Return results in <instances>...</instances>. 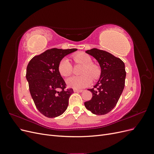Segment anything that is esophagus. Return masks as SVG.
Segmentation results:
<instances>
[{
  "mask_svg": "<svg viewBox=\"0 0 154 154\" xmlns=\"http://www.w3.org/2000/svg\"><path fill=\"white\" fill-rule=\"evenodd\" d=\"M74 92H83V90L75 89V88H74Z\"/></svg>",
  "mask_w": 154,
  "mask_h": 154,
  "instance_id": "obj_1",
  "label": "esophagus"
}]
</instances>
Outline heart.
Segmentation results:
<instances>
[{"label": "heart", "mask_w": 154, "mask_h": 154, "mask_svg": "<svg viewBox=\"0 0 154 154\" xmlns=\"http://www.w3.org/2000/svg\"><path fill=\"white\" fill-rule=\"evenodd\" d=\"M74 62L83 65L82 76H74L67 79V84L69 87L80 89L89 85L92 79H97L100 75V69L96 64L92 63V58L85 53H78L72 56ZM58 69L60 75L67 77L72 72V66L69 59L64 58L60 60Z\"/></svg>", "instance_id": "1"}]
</instances>
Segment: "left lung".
I'll return each mask as SVG.
<instances>
[{
  "mask_svg": "<svg viewBox=\"0 0 154 154\" xmlns=\"http://www.w3.org/2000/svg\"><path fill=\"white\" fill-rule=\"evenodd\" d=\"M98 62L101 75L94 88L91 100L85 102L86 109L96 115L109 113L117 104L125 87L126 71L122 60L103 50L93 48L85 51Z\"/></svg>",
  "mask_w": 154,
  "mask_h": 154,
  "instance_id": "obj_1",
  "label": "left lung"
}]
</instances>
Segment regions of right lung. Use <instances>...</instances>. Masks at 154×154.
Here are the masks:
<instances>
[{"mask_svg": "<svg viewBox=\"0 0 154 154\" xmlns=\"http://www.w3.org/2000/svg\"><path fill=\"white\" fill-rule=\"evenodd\" d=\"M77 49L53 48L32 58L27 65L26 79L36 109L45 117L55 118L67 109L72 88L59 73L58 66L65 56Z\"/></svg>", "mask_w": 154, "mask_h": 154, "instance_id": "add662e5", "label": "right lung"}]
</instances>
